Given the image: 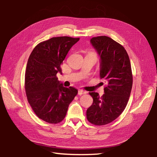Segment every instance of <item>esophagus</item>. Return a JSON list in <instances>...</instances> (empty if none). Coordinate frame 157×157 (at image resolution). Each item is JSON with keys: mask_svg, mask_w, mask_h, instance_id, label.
<instances>
[{"mask_svg": "<svg viewBox=\"0 0 157 157\" xmlns=\"http://www.w3.org/2000/svg\"><path fill=\"white\" fill-rule=\"evenodd\" d=\"M86 93V92L84 91V90H78V94L80 95V96L85 94Z\"/></svg>", "mask_w": 157, "mask_h": 157, "instance_id": "obj_1", "label": "esophagus"}]
</instances>
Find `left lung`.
<instances>
[{
  "instance_id": "8db88e82",
  "label": "left lung",
  "mask_w": 157,
  "mask_h": 157,
  "mask_svg": "<svg viewBox=\"0 0 157 157\" xmlns=\"http://www.w3.org/2000/svg\"><path fill=\"white\" fill-rule=\"evenodd\" d=\"M90 42L101 57L100 76L106 86L101 97L89 92L93 103L86 117L92 124L103 125L117 118L128 104L133 84L131 63L124 47L108 36L94 37Z\"/></svg>"
}]
</instances>
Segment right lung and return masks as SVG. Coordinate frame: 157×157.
<instances>
[{
	"label": "right lung",
	"instance_id": "obj_1",
	"mask_svg": "<svg viewBox=\"0 0 157 157\" xmlns=\"http://www.w3.org/2000/svg\"><path fill=\"white\" fill-rule=\"evenodd\" d=\"M79 38L53 37L36 46L28 59L25 73L28 101L38 118L52 124L61 122L70 103L78 94L58 80L61 65Z\"/></svg>",
	"mask_w": 157,
	"mask_h": 157
}]
</instances>
